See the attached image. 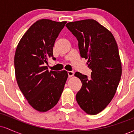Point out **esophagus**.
Returning a JSON list of instances; mask_svg holds the SVG:
<instances>
[{
  "label": "esophagus",
  "instance_id": "esophagus-1",
  "mask_svg": "<svg viewBox=\"0 0 134 134\" xmlns=\"http://www.w3.org/2000/svg\"><path fill=\"white\" fill-rule=\"evenodd\" d=\"M67 74H68L69 77H71L74 76V72H72V71H68L67 72Z\"/></svg>",
  "mask_w": 134,
  "mask_h": 134
}]
</instances>
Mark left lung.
<instances>
[{"label": "left lung", "instance_id": "obj_1", "mask_svg": "<svg viewBox=\"0 0 134 134\" xmlns=\"http://www.w3.org/2000/svg\"><path fill=\"white\" fill-rule=\"evenodd\" d=\"M66 27L76 37L81 57L87 59L92 70L89 77L75 73L82 82L76 101L87 114L96 115L111 102L120 81L122 69L117 43L111 31L94 19L70 22Z\"/></svg>", "mask_w": 134, "mask_h": 134}]
</instances>
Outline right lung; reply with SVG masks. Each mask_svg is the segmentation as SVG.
Listing matches in <instances>:
<instances>
[{"mask_svg": "<svg viewBox=\"0 0 134 134\" xmlns=\"http://www.w3.org/2000/svg\"><path fill=\"white\" fill-rule=\"evenodd\" d=\"M66 21L42 19L24 33L14 56L17 82L28 103L35 110L46 112L57 104L68 77L65 70L48 71V60L53 57V48Z\"/></svg>", "mask_w": 134, "mask_h": 134, "instance_id": "add662e5", "label": "right lung"}]
</instances>
